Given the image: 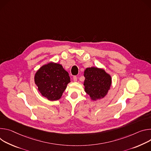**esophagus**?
<instances>
[{
    "mask_svg": "<svg viewBox=\"0 0 151 151\" xmlns=\"http://www.w3.org/2000/svg\"><path fill=\"white\" fill-rule=\"evenodd\" d=\"M73 81H77V77L76 76L73 77Z\"/></svg>",
    "mask_w": 151,
    "mask_h": 151,
    "instance_id": "esophagus-1",
    "label": "esophagus"
}]
</instances>
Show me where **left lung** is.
I'll list each match as a JSON object with an SVG mask.
<instances>
[{
  "mask_svg": "<svg viewBox=\"0 0 151 151\" xmlns=\"http://www.w3.org/2000/svg\"><path fill=\"white\" fill-rule=\"evenodd\" d=\"M85 91L92 100L103 98L111 85V77L104 70L96 67L87 68L84 72Z\"/></svg>",
  "mask_w": 151,
  "mask_h": 151,
  "instance_id": "left-lung-1",
  "label": "left lung"
}]
</instances>
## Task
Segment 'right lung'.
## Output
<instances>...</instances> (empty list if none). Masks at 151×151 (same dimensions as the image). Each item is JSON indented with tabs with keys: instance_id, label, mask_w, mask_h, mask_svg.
Listing matches in <instances>:
<instances>
[{
	"instance_id": "right-lung-1",
	"label": "right lung",
	"mask_w": 151,
	"mask_h": 151,
	"mask_svg": "<svg viewBox=\"0 0 151 151\" xmlns=\"http://www.w3.org/2000/svg\"><path fill=\"white\" fill-rule=\"evenodd\" d=\"M35 83L41 95L50 101L59 99L71 81L62 65L50 62L42 66L35 75Z\"/></svg>"
}]
</instances>
